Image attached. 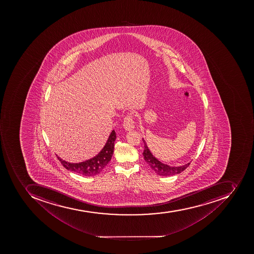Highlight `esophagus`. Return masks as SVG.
<instances>
[{
    "label": "esophagus",
    "instance_id": "1",
    "mask_svg": "<svg viewBox=\"0 0 254 254\" xmlns=\"http://www.w3.org/2000/svg\"><path fill=\"white\" fill-rule=\"evenodd\" d=\"M123 126L126 130H132L135 128V122H134L133 117H132V114H128L125 118Z\"/></svg>",
    "mask_w": 254,
    "mask_h": 254
}]
</instances>
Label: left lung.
Masks as SVG:
<instances>
[{
  "label": "left lung",
  "instance_id": "1",
  "mask_svg": "<svg viewBox=\"0 0 254 254\" xmlns=\"http://www.w3.org/2000/svg\"><path fill=\"white\" fill-rule=\"evenodd\" d=\"M143 141L144 144V150L143 152L144 160L150 166V168H152V170L159 176H171L180 174L181 172H184L188 166L190 165V163H188L185 165L180 166V167H172L168 164H163L152 155V152H150L149 148L146 144L144 139H143Z\"/></svg>",
  "mask_w": 254,
  "mask_h": 254
}]
</instances>
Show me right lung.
Here are the masks:
<instances>
[{
    "label": "right lung",
    "instance_id": "right-lung-1",
    "mask_svg": "<svg viewBox=\"0 0 254 254\" xmlns=\"http://www.w3.org/2000/svg\"><path fill=\"white\" fill-rule=\"evenodd\" d=\"M116 132L113 130L105 144L104 148H102V151L97 156L91 158L90 160L81 162L78 164H74L65 161L58 156L57 158L64 168L70 172H75L77 174L82 175L84 176H96L102 172L111 160L114 153V141L116 140Z\"/></svg>",
    "mask_w": 254,
    "mask_h": 254
}]
</instances>
